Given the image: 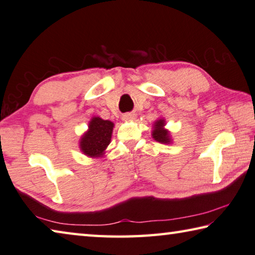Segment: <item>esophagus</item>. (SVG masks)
Instances as JSON below:
<instances>
[{
    "label": "esophagus",
    "instance_id": "obj_1",
    "mask_svg": "<svg viewBox=\"0 0 255 255\" xmlns=\"http://www.w3.org/2000/svg\"><path fill=\"white\" fill-rule=\"evenodd\" d=\"M135 119H136L135 114H126L123 116V120H125V122H132V120Z\"/></svg>",
    "mask_w": 255,
    "mask_h": 255
}]
</instances>
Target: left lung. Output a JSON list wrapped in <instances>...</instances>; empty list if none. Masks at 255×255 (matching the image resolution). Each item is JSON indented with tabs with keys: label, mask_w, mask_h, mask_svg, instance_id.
<instances>
[{
	"label": "left lung",
	"mask_w": 255,
	"mask_h": 255,
	"mask_svg": "<svg viewBox=\"0 0 255 255\" xmlns=\"http://www.w3.org/2000/svg\"><path fill=\"white\" fill-rule=\"evenodd\" d=\"M166 126V120L164 118H159L157 119L156 122L152 125L151 128V137L154 138L156 141H158L160 143H172V135H170V131L168 129L165 128Z\"/></svg>",
	"instance_id": "obj_1"
}]
</instances>
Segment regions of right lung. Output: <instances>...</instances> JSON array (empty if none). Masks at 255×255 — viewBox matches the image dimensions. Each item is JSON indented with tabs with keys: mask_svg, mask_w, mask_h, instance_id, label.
<instances>
[{
	"mask_svg": "<svg viewBox=\"0 0 255 255\" xmlns=\"http://www.w3.org/2000/svg\"><path fill=\"white\" fill-rule=\"evenodd\" d=\"M114 127L115 124L110 120H104L98 116H94L88 124V129L80 137L79 148L82 154L90 158L104 157L112 141Z\"/></svg>",
	"mask_w": 255,
	"mask_h": 255,
	"instance_id": "obj_1",
	"label": "right lung"
}]
</instances>
